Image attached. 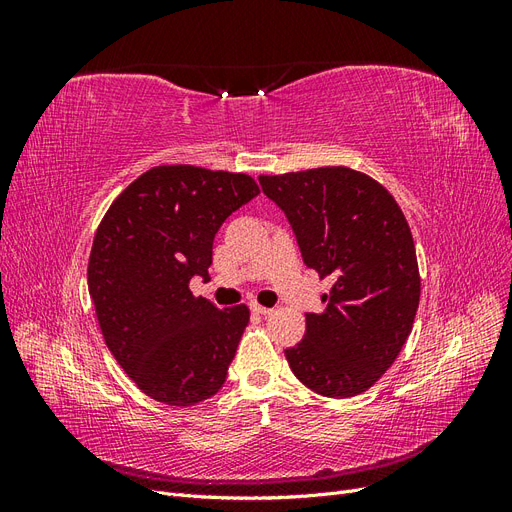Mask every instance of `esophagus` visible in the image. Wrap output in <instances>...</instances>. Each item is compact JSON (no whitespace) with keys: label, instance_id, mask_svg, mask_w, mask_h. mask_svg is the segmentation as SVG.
I'll list each match as a JSON object with an SVG mask.
<instances>
[{"label":"esophagus","instance_id":"34e87169","mask_svg":"<svg viewBox=\"0 0 512 512\" xmlns=\"http://www.w3.org/2000/svg\"><path fill=\"white\" fill-rule=\"evenodd\" d=\"M250 309H252L254 314H260V316H269V314L273 312V309H269V307H262V305H258V303H252V305H250Z\"/></svg>","mask_w":512,"mask_h":512}]
</instances>
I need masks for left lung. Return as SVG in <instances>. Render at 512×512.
Masks as SVG:
<instances>
[{"label":"left lung","instance_id":"1","mask_svg":"<svg viewBox=\"0 0 512 512\" xmlns=\"http://www.w3.org/2000/svg\"><path fill=\"white\" fill-rule=\"evenodd\" d=\"M303 262L333 288L320 314H305L303 342L286 359L307 389L354 397L376 384L404 348L421 299L410 226L376 179L346 166L260 175Z\"/></svg>","mask_w":512,"mask_h":512}]
</instances>
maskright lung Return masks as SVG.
<instances>
[{
    "label": "right lung",
    "instance_id": "add662e5",
    "mask_svg": "<svg viewBox=\"0 0 512 512\" xmlns=\"http://www.w3.org/2000/svg\"><path fill=\"white\" fill-rule=\"evenodd\" d=\"M260 190L250 175L156 166L108 207L91 245L87 284L108 350L151 399L194 406L226 382L250 309L194 297L213 239Z\"/></svg>",
    "mask_w": 512,
    "mask_h": 512
}]
</instances>
